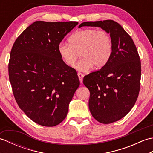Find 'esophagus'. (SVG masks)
<instances>
[{
	"mask_svg": "<svg viewBox=\"0 0 153 153\" xmlns=\"http://www.w3.org/2000/svg\"><path fill=\"white\" fill-rule=\"evenodd\" d=\"M77 76H78V77H79V82L81 83H83V74L80 73V72H78L77 73Z\"/></svg>",
	"mask_w": 153,
	"mask_h": 153,
	"instance_id": "34e87169",
	"label": "esophagus"
}]
</instances>
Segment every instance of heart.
<instances>
[{
    "label": "heart",
    "mask_w": 153,
    "mask_h": 153,
    "mask_svg": "<svg viewBox=\"0 0 153 153\" xmlns=\"http://www.w3.org/2000/svg\"><path fill=\"white\" fill-rule=\"evenodd\" d=\"M58 54L63 62L71 66L79 56L82 58L75 65L79 71H87L104 67L108 62L113 52V43L110 35L105 31L85 29L77 31L69 39V43H60Z\"/></svg>",
    "instance_id": "obj_1"
}]
</instances>
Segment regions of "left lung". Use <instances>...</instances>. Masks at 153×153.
Returning <instances> with one entry per match:
<instances>
[{"instance_id":"8db88e82","label":"left lung","mask_w":153,"mask_h":153,"mask_svg":"<svg viewBox=\"0 0 153 153\" xmlns=\"http://www.w3.org/2000/svg\"><path fill=\"white\" fill-rule=\"evenodd\" d=\"M83 26L99 27L109 33L113 52L101 69L83 77L90 91L89 108L93 118L102 123L122 119L137 100L141 80V61L131 37L118 23L111 19L83 22Z\"/></svg>"}]
</instances>
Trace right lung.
Here are the masks:
<instances>
[{"label":"right lung","mask_w":153,"mask_h":153,"mask_svg":"<svg viewBox=\"0 0 153 153\" xmlns=\"http://www.w3.org/2000/svg\"><path fill=\"white\" fill-rule=\"evenodd\" d=\"M77 24L36 21L13 45L8 74L14 96L25 115L41 126L63 121L79 86L76 71L63 62L58 52V45Z\"/></svg>","instance_id":"add662e5"}]
</instances>
